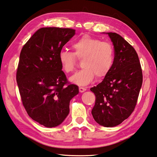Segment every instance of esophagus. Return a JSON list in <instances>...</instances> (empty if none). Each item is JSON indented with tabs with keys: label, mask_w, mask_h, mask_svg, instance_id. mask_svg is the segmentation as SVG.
Here are the masks:
<instances>
[{
	"label": "esophagus",
	"mask_w": 157,
	"mask_h": 157,
	"mask_svg": "<svg viewBox=\"0 0 157 157\" xmlns=\"http://www.w3.org/2000/svg\"><path fill=\"white\" fill-rule=\"evenodd\" d=\"M86 89L84 87H79V90L80 93H84V91H86Z\"/></svg>",
	"instance_id": "obj_1"
}]
</instances>
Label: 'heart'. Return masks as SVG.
I'll list each match as a JSON object with an SVG mask.
<instances>
[{
    "label": "heart",
    "mask_w": 157,
    "mask_h": 157,
    "mask_svg": "<svg viewBox=\"0 0 157 157\" xmlns=\"http://www.w3.org/2000/svg\"><path fill=\"white\" fill-rule=\"evenodd\" d=\"M74 52L61 50L58 61L63 71L70 73L75 70L77 58L82 60L83 69L70 78V81L78 86H86L93 80L102 79L111 71L114 62V49L108 41L90 35H84L72 44Z\"/></svg>",
    "instance_id": "obj_1"
}]
</instances>
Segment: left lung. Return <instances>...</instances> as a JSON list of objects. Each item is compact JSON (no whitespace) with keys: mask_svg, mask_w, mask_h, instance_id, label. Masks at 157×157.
Returning <instances> with one entry per match:
<instances>
[{"mask_svg":"<svg viewBox=\"0 0 157 157\" xmlns=\"http://www.w3.org/2000/svg\"><path fill=\"white\" fill-rule=\"evenodd\" d=\"M107 34L114 48V62L103 80L90 88L96 97L91 112L98 124L113 127L134 111L143 76L139 57L133 46L117 33Z\"/></svg>","mask_w":157,"mask_h":157,"instance_id":"obj_1","label":"left lung"}]
</instances>
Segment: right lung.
<instances>
[{
  "label": "right lung",
  "instance_id": "right-lung-1",
  "mask_svg": "<svg viewBox=\"0 0 157 157\" xmlns=\"http://www.w3.org/2000/svg\"><path fill=\"white\" fill-rule=\"evenodd\" d=\"M75 30L41 28L21 49L16 81L28 114L46 127L60 124L69 113L71 99L79 93L58 61V54Z\"/></svg>",
  "mask_w": 157,
  "mask_h": 157
}]
</instances>
